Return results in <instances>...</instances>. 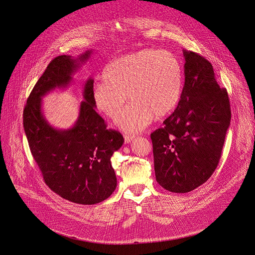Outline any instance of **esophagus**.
<instances>
[{
  "instance_id": "1",
  "label": "esophagus",
  "mask_w": 255,
  "mask_h": 255,
  "mask_svg": "<svg viewBox=\"0 0 255 255\" xmlns=\"http://www.w3.org/2000/svg\"><path fill=\"white\" fill-rule=\"evenodd\" d=\"M133 138H134V135H125V143L128 144L131 142V140H133Z\"/></svg>"
}]
</instances>
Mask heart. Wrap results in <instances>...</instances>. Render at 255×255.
<instances>
[{"label":"heart","mask_w":255,"mask_h":255,"mask_svg":"<svg viewBox=\"0 0 255 255\" xmlns=\"http://www.w3.org/2000/svg\"><path fill=\"white\" fill-rule=\"evenodd\" d=\"M182 86L183 70L176 56L145 48L111 61L103 71V81L92 89V100L102 115L113 119L128 95L132 102L116 125L134 133L145 129L154 117L169 115L180 100Z\"/></svg>","instance_id":"b5f03b06"}]
</instances>
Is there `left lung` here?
Returning <instances> with one entry per match:
<instances>
[{
  "mask_svg": "<svg viewBox=\"0 0 255 255\" xmlns=\"http://www.w3.org/2000/svg\"><path fill=\"white\" fill-rule=\"evenodd\" d=\"M184 86L178 105L151 133L157 182L185 193L205 183L221 158L230 127L228 93L221 89L212 64L183 49Z\"/></svg>",
  "mask_w": 255,
  "mask_h": 255,
  "instance_id": "1",
  "label": "left lung"
}]
</instances>
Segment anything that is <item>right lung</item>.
I'll list each match as a JSON object with an SVG mask.
<instances>
[{
    "instance_id": "right-lung-1",
    "label": "right lung",
    "mask_w": 255,
    "mask_h": 255,
    "mask_svg": "<svg viewBox=\"0 0 255 255\" xmlns=\"http://www.w3.org/2000/svg\"><path fill=\"white\" fill-rule=\"evenodd\" d=\"M92 50L78 58H54L28 97L23 112L24 130L32 156L47 186L63 199L79 205H95L108 199L118 181L110 158L124 144L121 132L107 129L92 100L94 80L84 84L83 98L75 125L55 128L42 111V97L65 89L73 76L87 62Z\"/></svg>"
}]
</instances>
